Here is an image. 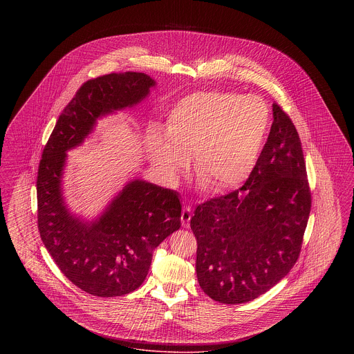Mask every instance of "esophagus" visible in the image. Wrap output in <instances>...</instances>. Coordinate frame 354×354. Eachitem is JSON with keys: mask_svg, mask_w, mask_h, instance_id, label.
<instances>
[{"mask_svg": "<svg viewBox=\"0 0 354 354\" xmlns=\"http://www.w3.org/2000/svg\"><path fill=\"white\" fill-rule=\"evenodd\" d=\"M192 218V212H191V207L185 205L183 211H182V223L185 227L189 225V220Z\"/></svg>", "mask_w": 354, "mask_h": 354, "instance_id": "esophagus-1", "label": "esophagus"}]
</instances>
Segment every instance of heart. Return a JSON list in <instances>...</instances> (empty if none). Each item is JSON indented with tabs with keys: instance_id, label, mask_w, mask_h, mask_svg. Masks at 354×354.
<instances>
[{
	"instance_id": "heart-1",
	"label": "heart",
	"mask_w": 354,
	"mask_h": 354,
	"mask_svg": "<svg viewBox=\"0 0 354 354\" xmlns=\"http://www.w3.org/2000/svg\"><path fill=\"white\" fill-rule=\"evenodd\" d=\"M267 103L256 95L198 91L167 117V136L152 135V162L171 179L194 156L196 174L214 192L241 185L252 172L270 129Z\"/></svg>"
}]
</instances>
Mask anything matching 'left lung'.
I'll use <instances>...</instances> for the list:
<instances>
[{"label": "left lung", "instance_id": "8db88e82", "mask_svg": "<svg viewBox=\"0 0 354 354\" xmlns=\"http://www.w3.org/2000/svg\"><path fill=\"white\" fill-rule=\"evenodd\" d=\"M273 123L251 175L235 191L196 207V274L203 292L223 304L257 299L296 264L312 196L301 140L272 104Z\"/></svg>", "mask_w": 354, "mask_h": 354}]
</instances>
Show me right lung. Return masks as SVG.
<instances>
[{
    "label": "right lung",
    "mask_w": 354,
    "mask_h": 354,
    "mask_svg": "<svg viewBox=\"0 0 354 354\" xmlns=\"http://www.w3.org/2000/svg\"><path fill=\"white\" fill-rule=\"evenodd\" d=\"M153 84L150 75L135 71L86 81L62 110L39 160V235L61 272L93 296L115 297L138 289L149 273L153 250L180 228L178 194L143 180L126 185L91 223L73 216L61 194L66 151L84 142L97 118L136 104Z\"/></svg>",
    "instance_id": "right-lung-1"
}]
</instances>
